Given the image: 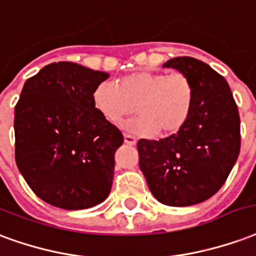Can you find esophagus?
<instances>
[{
    "mask_svg": "<svg viewBox=\"0 0 256 256\" xmlns=\"http://www.w3.org/2000/svg\"><path fill=\"white\" fill-rule=\"evenodd\" d=\"M124 142H126V144H130V146H135L136 144V139L130 135H124Z\"/></svg>",
    "mask_w": 256,
    "mask_h": 256,
    "instance_id": "1",
    "label": "esophagus"
}]
</instances>
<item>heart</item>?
<instances>
[{
  "instance_id": "heart-1",
  "label": "heart",
  "mask_w": 256,
  "mask_h": 256,
  "mask_svg": "<svg viewBox=\"0 0 256 256\" xmlns=\"http://www.w3.org/2000/svg\"><path fill=\"white\" fill-rule=\"evenodd\" d=\"M196 87L184 72L136 70L117 79L116 86L102 82L92 90V105L105 120L118 124L138 112L124 128L142 136L178 134L194 114Z\"/></svg>"
}]
</instances>
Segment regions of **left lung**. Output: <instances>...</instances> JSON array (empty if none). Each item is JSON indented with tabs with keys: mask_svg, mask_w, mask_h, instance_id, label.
<instances>
[{
	"mask_svg": "<svg viewBox=\"0 0 256 256\" xmlns=\"http://www.w3.org/2000/svg\"><path fill=\"white\" fill-rule=\"evenodd\" d=\"M187 74L196 87L191 120L176 135L138 142L139 166L151 194L168 206H192L226 182L240 152V116L224 76L192 57L164 64Z\"/></svg>",
	"mask_w": 256,
	"mask_h": 256,
	"instance_id": "obj_1",
	"label": "left lung"
}]
</instances>
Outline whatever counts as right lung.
Wrapping results in <instances>:
<instances>
[{
  "label": "right lung",
  "mask_w": 256,
  "mask_h": 256,
  "mask_svg": "<svg viewBox=\"0 0 256 256\" xmlns=\"http://www.w3.org/2000/svg\"><path fill=\"white\" fill-rule=\"evenodd\" d=\"M109 74L74 62L46 65L27 79L14 106V158L34 194L80 210L109 195L121 130L92 105Z\"/></svg>",
  "instance_id": "add662e5"
}]
</instances>
